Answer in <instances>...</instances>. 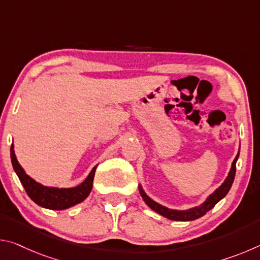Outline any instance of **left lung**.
Returning a JSON list of instances; mask_svg holds the SVG:
<instances>
[{
	"label": "left lung",
	"instance_id": "8db88e82",
	"mask_svg": "<svg viewBox=\"0 0 260 260\" xmlns=\"http://www.w3.org/2000/svg\"><path fill=\"white\" fill-rule=\"evenodd\" d=\"M237 158H239V153H237V156L235 157L234 161H233L231 172H230V174H228V177L226 178L225 182H223L213 193H211V195L208 197V200H206L203 204H202L201 206H197V208H193V209L187 210V211L171 210V209L165 208V206L156 203V202L152 201L151 199H149V197L146 195V192L143 191V189L141 188V186L139 187L140 193L149 208L155 211V212L161 214L162 217L169 218L171 220H177V221H191V220L199 219L201 217H203V215L208 212V211L212 209L213 206L217 204L220 200H222L223 197L227 195V192L230 191L233 181H234V178H235Z\"/></svg>",
	"mask_w": 260,
	"mask_h": 260
}]
</instances>
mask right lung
Wrapping results in <instances>:
<instances>
[{
	"label": "right lung",
	"mask_w": 260,
	"mask_h": 260,
	"mask_svg": "<svg viewBox=\"0 0 260 260\" xmlns=\"http://www.w3.org/2000/svg\"><path fill=\"white\" fill-rule=\"evenodd\" d=\"M11 162L14 166L15 172L18 175L21 184H23L26 192L29 196V199L34 201L38 205L42 208L50 209V210H64L86 199L91 191L93 188V180L96 171V166L91 170V172L88 175L87 179L81 184L74 188H52V187H45L42 184L34 181L32 178H29L25 171L21 169L18 160H17L14 146H11L10 149Z\"/></svg>",
	"instance_id": "obj_1"
}]
</instances>
